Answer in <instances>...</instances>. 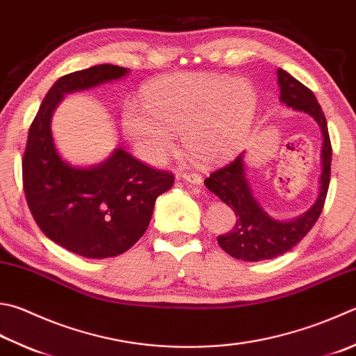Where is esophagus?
Masks as SVG:
<instances>
[{
  "instance_id": "esophagus-1",
  "label": "esophagus",
  "mask_w": 356,
  "mask_h": 356,
  "mask_svg": "<svg viewBox=\"0 0 356 356\" xmlns=\"http://www.w3.org/2000/svg\"><path fill=\"white\" fill-rule=\"evenodd\" d=\"M179 178H183L184 181H187V183H192V184H200L201 179H203L197 172H183L179 175Z\"/></svg>"
}]
</instances>
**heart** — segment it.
<instances>
[{"instance_id": "b5f03b06", "label": "heart", "mask_w": 356, "mask_h": 356, "mask_svg": "<svg viewBox=\"0 0 356 356\" xmlns=\"http://www.w3.org/2000/svg\"><path fill=\"white\" fill-rule=\"evenodd\" d=\"M144 105L130 102L122 110L124 133L140 158L158 163L183 131L193 158L217 163L245 144L259 99L245 79L191 72L155 80L144 91Z\"/></svg>"}]
</instances>
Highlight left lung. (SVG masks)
<instances>
[{"instance_id": "obj_1", "label": "left lung", "mask_w": 356, "mask_h": 356, "mask_svg": "<svg viewBox=\"0 0 356 356\" xmlns=\"http://www.w3.org/2000/svg\"><path fill=\"white\" fill-rule=\"evenodd\" d=\"M277 80L280 100L293 110L310 115L323 131V173L319 179V195L304 216L290 221H279L268 216L252 197V191L245 175V153H240L229 164L212 172L209 178L204 179L206 187L229 206L237 217L232 229L218 236L217 241L221 250L229 256L246 261L274 259L296 246L318 221L330 184L332 144L323 108L313 92L286 71L279 68Z\"/></svg>"}]
</instances>
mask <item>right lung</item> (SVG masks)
Masks as SVG:
<instances>
[{
    "label": "right lung",
    "mask_w": 356,
    "mask_h": 356,
    "mask_svg": "<svg viewBox=\"0 0 356 356\" xmlns=\"http://www.w3.org/2000/svg\"><path fill=\"white\" fill-rule=\"evenodd\" d=\"M130 70L97 65L60 77L33 118L23 155V187L33 220L57 245L88 259L115 257L149 227L156 198L175 177L116 149L102 164L80 169L60 158L51 118L60 100L127 76Z\"/></svg>",
    "instance_id": "right-lung-1"
}]
</instances>
